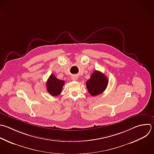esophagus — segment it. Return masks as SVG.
<instances>
[{"mask_svg": "<svg viewBox=\"0 0 154 154\" xmlns=\"http://www.w3.org/2000/svg\"><path fill=\"white\" fill-rule=\"evenodd\" d=\"M77 79H78V78H77V76H73L72 77V80H73V81H76V80H77Z\"/></svg>", "mask_w": 154, "mask_h": 154, "instance_id": "obj_1", "label": "esophagus"}]
</instances>
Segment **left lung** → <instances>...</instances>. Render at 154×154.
Wrapping results in <instances>:
<instances>
[{
    "instance_id": "obj_1",
    "label": "left lung",
    "mask_w": 154,
    "mask_h": 154,
    "mask_svg": "<svg viewBox=\"0 0 154 154\" xmlns=\"http://www.w3.org/2000/svg\"><path fill=\"white\" fill-rule=\"evenodd\" d=\"M108 83V79L104 74L94 70L90 78L86 82V86L89 93L95 96L105 91Z\"/></svg>"
}]
</instances>
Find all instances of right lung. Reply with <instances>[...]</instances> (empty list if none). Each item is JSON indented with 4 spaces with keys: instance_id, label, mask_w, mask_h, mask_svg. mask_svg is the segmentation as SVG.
I'll list each match as a JSON object with an SVG mask.
<instances>
[{
    "instance_id": "add662e5",
    "label": "right lung",
    "mask_w": 154,
    "mask_h": 154,
    "mask_svg": "<svg viewBox=\"0 0 154 154\" xmlns=\"http://www.w3.org/2000/svg\"><path fill=\"white\" fill-rule=\"evenodd\" d=\"M64 85V81L57 79L54 75L51 74L46 82V88L50 94L57 96L61 94Z\"/></svg>"
}]
</instances>
